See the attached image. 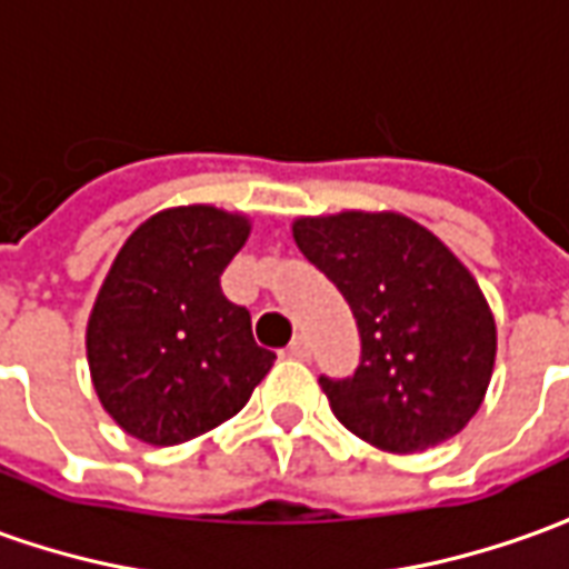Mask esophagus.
<instances>
[{
    "label": "esophagus",
    "instance_id": "1",
    "mask_svg": "<svg viewBox=\"0 0 569 569\" xmlns=\"http://www.w3.org/2000/svg\"><path fill=\"white\" fill-rule=\"evenodd\" d=\"M289 353H292L296 360H308V357H311V345H308L305 336H296V339L289 341Z\"/></svg>",
    "mask_w": 569,
    "mask_h": 569
}]
</instances>
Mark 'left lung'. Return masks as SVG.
<instances>
[{"mask_svg":"<svg viewBox=\"0 0 569 569\" xmlns=\"http://www.w3.org/2000/svg\"><path fill=\"white\" fill-rule=\"evenodd\" d=\"M301 256L336 283L360 332V367L320 388L351 435L422 452L471 422L496 360L478 280L435 233L397 212L298 218Z\"/></svg>","mask_w":569,"mask_h":569,"instance_id":"8db88e82","label":"left lung"}]
</instances>
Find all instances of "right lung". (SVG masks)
I'll return each instance as SVG.
<instances>
[{
  "instance_id": "1",
  "label": "right lung",
  "mask_w": 569,
  "mask_h": 569,
  "mask_svg": "<svg viewBox=\"0 0 569 569\" xmlns=\"http://www.w3.org/2000/svg\"><path fill=\"white\" fill-rule=\"evenodd\" d=\"M249 218L174 206L122 243L86 329L91 385L110 419L153 447H174L237 416L277 353L221 292L249 240Z\"/></svg>"
}]
</instances>
